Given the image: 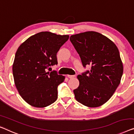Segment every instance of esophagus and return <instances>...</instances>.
<instances>
[{"label":"esophagus","instance_id":"obj_1","mask_svg":"<svg viewBox=\"0 0 134 134\" xmlns=\"http://www.w3.org/2000/svg\"><path fill=\"white\" fill-rule=\"evenodd\" d=\"M75 77V75H68V77L69 79H72V78H74V77Z\"/></svg>","mask_w":134,"mask_h":134}]
</instances>
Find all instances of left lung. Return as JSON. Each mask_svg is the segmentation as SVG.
I'll return each instance as SVG.
<instances>
[{"label": "left lung", "mask_w": 134, "mask_h": 134, "mask_svg": "<svg viewBox=\"0 0 134 134\" xmlns=\"http://www.w3.org/2000/svg\"><path fill=\"white\" fill-rule=\"evenodd\" d=\"M70 41L83 66L91 71L79 75V86L74 90L77 102L90 108L107 102L120 83L123 66L117 46L107 37L95 31L72 35Z\"/></svg>", "instance_id": "left-lung-1"}]
</instances>
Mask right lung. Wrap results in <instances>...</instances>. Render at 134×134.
<instances>
[{
  "label": "right lung",
  "mask_w": 134,
  "mask_h": 134,
  "mask_svg": "<svg viewBox=\"0 0 134 134\" xmlns=\"http://www.w3.org/2000/svg\"><path fill=\"white\" fill-rule=\"evenodd\" d=\"M68 35L40 32L20 44L15 53L13 74L17 91L27 103L44 108L57 98V86L65 77L46 72L57 64V53L68 40Z\"/></svg>",
  "instance_id": "1"
}]
</instances>
